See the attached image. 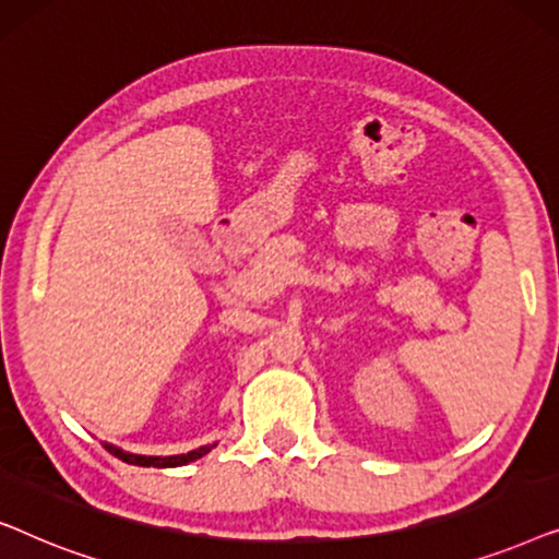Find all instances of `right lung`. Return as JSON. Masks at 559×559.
<instances>
[{
    "label": "right lung",
    "mask_w": 559,
    "mask_h": 559,
    "mask_svg": "<svg viewBox=\"0 0 559 559\" xmlns=\"http://www.w3.org/2000/svg\"><path fill=\"white\" fill-rule=\"evenodd\" d=\"M106 450H109L111 455H117L119 461H124L129 465H142V468H175V465H186V463H193L198 461V457H203L205 453H211L213 445H203L198 450H190V453H182V455H134V453H124V450L114 448L106 442L104 445Z\"/></svg>",
    "instance_id": "right-lung-1"
}]
</instances>
